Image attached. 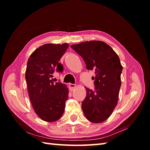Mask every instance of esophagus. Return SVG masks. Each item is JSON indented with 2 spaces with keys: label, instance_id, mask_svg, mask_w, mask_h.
<instances>
[{
  "label": "esophagus",
  "instance_id": "obj_1",
  "mask_svg": "<svg viewBox=\"0 0 150 150\" xmlns=\"http://www.w3.org/2000/svg\"><path fill=\"white\" fill-rule=\"evenodd\" d=\"M69 88L71 90H73L76 88V85L74 84H69Z\"/></svg>",
  "mask_w": 150,
  "mask_h": 150
}]
</instances>
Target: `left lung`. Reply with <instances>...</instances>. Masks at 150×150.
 Segmentation results:
<instances>
[{"label": "left lung", "mask_w": 150, "mask_h": 150, "mask_svg": "<svg viewBox=\"0 0 150 150\" xmlns=\"http://www.w3.org/2000/svg\"><path fill=\"white\" fill-rule=\"evenodd\" d=\"M81 55L86 68L94 71L96 91L86 88V96L82 108L86 119L93 123H100L110 117L119 100L122 71L119 56L103 41H86L71 46Z\"/></svg>", "instance_id": "8db88e82"}]
</instances>
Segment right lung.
Here are the masks:
<instances>
[{"label":"right lung","instance_id":"right-lung-1","mask_svg":"<svg viewBox=\"0 0 150 150\" xmlns=\"http://www.w3.org/2000/svg\"><path fill=\"white\" fill-rule=\"evenodd\" d=\"M68 43L45 44L38 47L28 59L25 78L30 99L35 112L46 122L59 120L64 112L68 88L54 82L52 74L62 71L59 60L68 49Z\"/></svg>","mask_w":150,"mask_h":150}]
</instances>
